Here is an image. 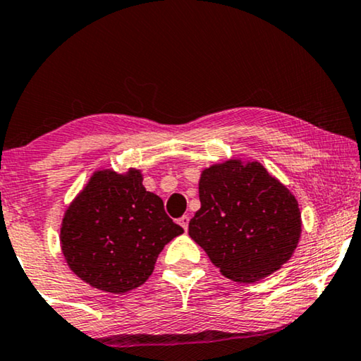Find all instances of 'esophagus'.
<instances>
[{
    "mask_svg": "<svg viewBox=\"0 0 361 361\" xmlns=\"http://www.w3.org/2000/svg\"><path fill=\"white\" fill-rule=\"evenodd\" d=\"M189 215H184V216H180L179 219V225L182 226V228H184L185 231H187V228H189Z\"/></svg>",
    "mask_w": 361,
    "mask_h": 361,
    "instance_id": "obj_1",
    "label": "esophagus"
}]
</instances>
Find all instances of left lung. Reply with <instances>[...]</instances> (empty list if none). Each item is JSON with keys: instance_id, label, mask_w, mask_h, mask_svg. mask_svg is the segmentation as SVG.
Here are the masks:
<instances>
[{"instance_id": "obj_1", "label": "left lung", "mask_w": 361, "mask_h": 361, "mask_svg": "<svg viewBox=\"0 0 361 361\" xmlns=\"http://www.w3.org/2000/svg\"><path fill=\"white\" fill-rule=\"evenodd\" d=\"M199 197L189 235L228 279L256 283L298 248L302 231L298 200L261 162L228 159L207 167Z\"/></svg>"}]
</instances>
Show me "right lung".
<instances>
[{
	"label": "right lung",
	"mask_w": 361,
	"mask_h": 361,
	"mask_svg": "<svg viewBox=\"0 0 361 361\" xmlns=\"http://www.w3.org/2000/svg\"><path fill=\"white\" fill-rule=\"evenodd\" d=\"M180 233L161 197L145 189L140 169H102L63 214L61 246L82 281L123 294L146 283L162 248Z\"/></svg>",
	"instance_id": "right-lung-1"
}]
</instances>
